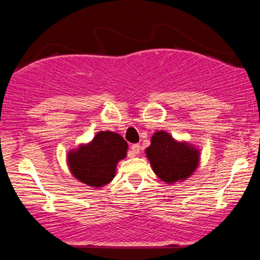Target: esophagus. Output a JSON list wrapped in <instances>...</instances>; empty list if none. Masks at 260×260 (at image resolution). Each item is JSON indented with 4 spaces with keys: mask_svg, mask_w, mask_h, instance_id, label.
Returning a JSON list of instances; mask_svg holds the SVG:
<instances>
[{
    "mask_svg": "<svg viewBox=\"0 0 260 260\" xmlns=\"http://www.w3.org/2000/svg\"><path fill=\"white\" fill-rule=\"evenodd\" d=\"M139 150H140V145L139 144H133L132 147H131L129 155H131V156H136L137 154H139Z\"/></svg>",
    "mask_w": 260,
    "mask_h": 260,
    "instance_id": "esophagus-1",
    "label": "esophagus"
}]
</instances>
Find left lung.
I'll use <instances>...</instances> for the list:
<instances>
[{
	"label": "left lung",
	"instance_id": "left-lung-1",
	"mask_svg": "<svg viewBox=\"0 0 260 260\" xmlns=\"http://www.w3.org/2000/svg\"><path fill=\"white\" fill-rule=\"evenodd\" d=\"M145 155L155 175L169 184L189 178L201 161V150L196 145L175 139L166 131H157L153 134Z\"/></svg>",
	"mask_w": 260,
	"mask_h": 260
}]
</instances>
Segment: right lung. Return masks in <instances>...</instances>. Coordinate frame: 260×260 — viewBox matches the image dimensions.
Returning a JSON list of instances; mask_svg holds the SVG:
<instances>
[{
  "instance_id": "add662e5",
  "label": "right lung",
  "mask_w": 260,
  "mask_h": 260,
  "mask_svg": "<svg viewBox=\"0 0 260 260\" xmlns=\"http://www.w3.org/2000/svg\"><path fill=\"white\" fill-rule=\"evenodd\" d=\"M128 144L118 133L101 131L89 143H82L67 153L71 174L79 182L94 188L113 180L116 168L127 156Z\"/></svg>"
}]
</instances>
